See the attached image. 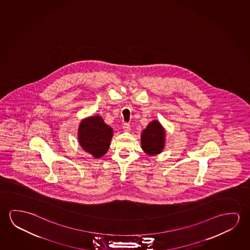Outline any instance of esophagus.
<instances>
[{"label": "esophagus", "mask_w": 250, "mask_h": 250, "mask_svg": "<svg viewBox=\"0 0 250 250\" xmlns=\"http://www.w3.org/2000/svg\"><path fill=\"white\" fill-rule=\"evenodd\" d=\"M123 129H124V131H131V125H130V124L124 123L123 124Z\"/></svg>", "instance_id": "34e87169"}]
</instances>
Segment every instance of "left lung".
I'll return each instance as SVG.
<instances>
[{
  "mask_svg": "<svg viewBox=\"0 0 250 250\" xmlns=\"http://www.w3.org/2000/svg\"><path fill=\"white\" fill-rule=\"evenodd\" d=\"M165 130L158 121L150 122L141 135L143 150L150 155L160 153L165 146Z\"/></svg>",
  "mask_w": 250,
  "mask_h": 250,
  "instance_id": "obj_1",
  "label": "left lung"
}]
</instances>
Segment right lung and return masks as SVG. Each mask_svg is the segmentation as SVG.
Returning a JSON list of instances; mask_svg holds the SVG:
<instances>
[{
  "mask_svg": "<svg viewBox=\"0 0 250 250\" xmlns=\"http://www.w3.org/2000/svg\"><path fill=\"white\" fill-rule=\"evenodd\" d=\"M112 129L105 125L100 116L84 119L79 129V140L85 151L96 158L106 153L110 146Z\"/></svg>",
  "mask_w": 250,
  "mask_h": 250,
  "instance_id": "1",
  "label": "right lung"
}]
</instances>
